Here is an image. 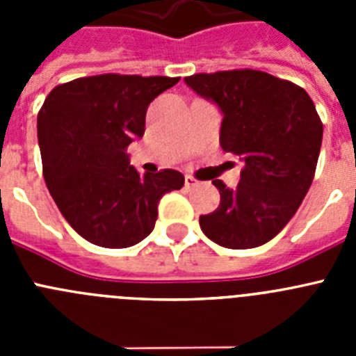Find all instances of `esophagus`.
<instances>
[{
	"label": "esophagus",
	"instance_id": "obj_1",
	"mask_svg": "<svg viewBox=\"0 0 356 356\" xmlns=\"http://www.w3.org/2000/svg\"><path fill=\"white\" fill-rule=\"evenodd\" d=\"M197 184H200V181H197L194 176H191V175L185 176V187H196Z\"/></svg>",
	"mask_w": 356,
	"mask_h": 356
}]
</instances>
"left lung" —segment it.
Masks as SVG:
<instances>
[{"instance_id":"left-lung-1","label":"left lung","mask_w":356,"mask_h":356,"mask_svg":"<svg viewBox=\"0 0 356 356\" xmlns=\"http://www.w3.org/2000/svg\"><path fill=\"white\" fill-rule=\"evenodd\" d=\"M185 83L221 110L219 143L244 162L241 181L221 180V203L200 216L203 234L229 250L262 246L300 209L316 175L323 122L296 83L254 69L193 74Z\"/></svg>"}]
</instances>
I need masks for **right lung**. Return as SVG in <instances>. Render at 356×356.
<instances>
[{
    "label": "right lung",
    "mask_w": 356,
    "mask_h": 356,
    "mask_svg": "<svg viewBox=\"0 0 356 356\" xmlns=\"http://www.w3.org/2000/svg\"><path fill=\"white\" fill-rule=\"evenodd\" d=\"M180 78L97 74L56 85L37 115L44 180L65 221L102 248H130L153 232L159 201L180 191V171L137 172L127 147L146 110Z\"/></svg>",
    "instance_id": "add662e5"
}]
</instances>
